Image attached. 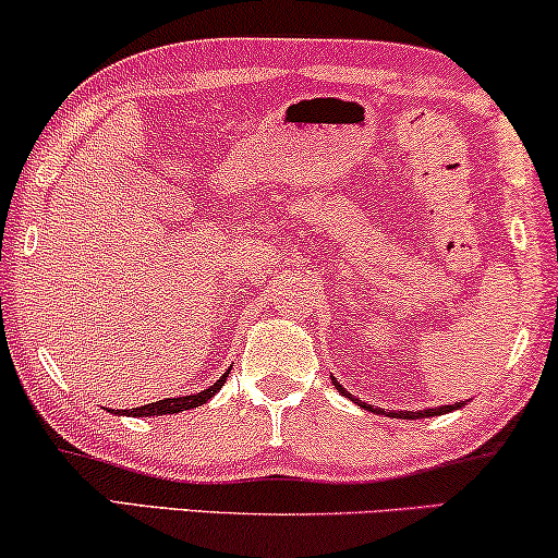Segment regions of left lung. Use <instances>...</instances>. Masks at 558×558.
<instances>
[{
  "label": "left lung",
  "mask_w": 558,
  "mask_h": 558,
  "mask_svg": "<svg viewBox=\"0 0 558 558\" xmlns=\"http://www.w3.org/2000/svg\"><path fill=\"white\" fill-rule=\"evenodd\" d=\"M332 385H336V389L341 395H345V397H351L349 392H345V389L338 385L336 379H332ZM353 402H359L361 408H366V402H361V400H356V397H351ZM456 408H461V402L459 404H444V408H433V410H417V412H410V410H389V412H385V410H379V408H374V404H368L366 410H372V412H385V415H389V417H402V421H421V417H433V415H444V412H451V410H456Z\"/></svg>",
  "instance_id": "obj_1"
}]
</instances>
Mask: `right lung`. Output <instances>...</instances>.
Segmentation results:
<instances>
[{
  "label": "right lung",
  "mask_w": 558,
  "mask_h": 558,
  "mask_svg": "<svg viewBox=\"0 0 558 558\" xmlns=\"http://www.w3.org/2000/svg\"><path fill=\"white\" fill-rule=\"evenodd\" d=\"M226 372L220 376V379L215 381L213 387L205 389V392H197V395H186V397H173V400H158V402H150V404H143V408H130V410H118L114 415H130V417H150V415H173V412H182V410H194L199 408V404H205L209 397H215L217 389L226 385L228 379Z\"/></svg>",
  "instance_id": "add662e5"
}]
</instances>
